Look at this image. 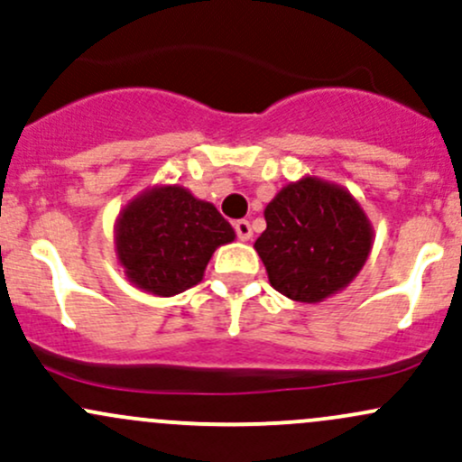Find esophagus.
Listing matches in <instances>:
<instances>
[{"label":"esophagus","instance_id":"obj_1","mask_svg":"<svg viewBox=\"0 0 462 462\" xmlns=\"http://www.w3.org/2000/svg\"><path fill=\"white\" fill-rule=\"evenodd\" d=\"M233 226H236L237 237H240L242 242L251 240V237H253V229H251V222L249 220H237Z\"/></svg>","mask_w":462,"mask_h":462}]
</instances>
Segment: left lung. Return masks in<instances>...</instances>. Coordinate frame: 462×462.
<instances>
[{
	"label": "left lung",
	"instance_id": "obj_1",
	"mask_svg": "<svg viewBox=\"0 0 462 462\" xmlns=\"http://www.w3.org/2000/svg\"><path fill=\"white\" fill-rule=\"evenodd\" d=\"M255 240L271 286L292 301L317 304L344 291L368 262L374 231L348 189L304 176L266 205Z\"/></svg>",
	"mask_w": 462,
	"mask_h": 462
}]
</instances>
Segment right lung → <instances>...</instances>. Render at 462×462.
Returning a JSON list of instances; mask_svg holds the SVG:
<instances>
[{
    "mask_svg": "<svg viewBox=\"0 0 462 462\" xmlns=\"http://www.w3.org/2000/svg\"><path fill=\"white\" fill-rule=\"evenodd\" d=\"M233 240L236 231L220 211L178 185L138 193L114 225L123 273L156 297H173L202 282L213 251Z\"/></svg>",
    "mask_w": 462,
    "mask_h": 462,
    "instance_id": "obj_1",
    "label": "right lung"
}]
</instances>
